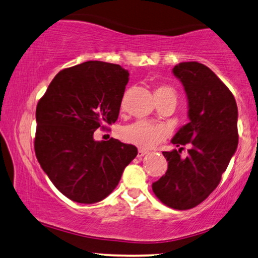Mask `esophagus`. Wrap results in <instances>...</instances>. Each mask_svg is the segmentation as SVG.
<instances>
[{
    "label": "esophagus",
    "mask_w": 258,
    "mask_h": 258,
    "mask_svg": "<svg viewBox=\"0 0 258 258\" xmlns=\"http://www.w3.org/2000/svg\"><path fill=\"white\" fill-rule=\"evenodd\" d=\"M146 154H147V152H146V151L139 150V152H138V155H137V157H138V158H143L144 155H146Z\"/></svg>",
    "instance_id": "obj_1"
}]
</instances>
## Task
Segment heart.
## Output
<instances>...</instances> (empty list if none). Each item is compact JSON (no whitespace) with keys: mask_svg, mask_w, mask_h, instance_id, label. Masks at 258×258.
Returning <instances> with one entry per match:
<instances>
[{"mask_svg":"<svg viewBox=\"0 0 258 258\" xmlns=\"http://www.w3.org/2000/svg\"><path fill=\"white\" fill-rule=\"evenodd\" d=\"M169 93H175L169 86H159L154 90V96L157 99ZM121 138L126 143L132 144L134 146L143 148V150H151L164 139V130L151 122L141 120L126 126L121 131Z\"/></svg>","mask_w":258,"mask_h":258,"instance_id":"obj_1","label":"heart"}]
</instances>
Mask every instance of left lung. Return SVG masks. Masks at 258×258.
<instances>
[{
    "mask_svg": "<svg viewBox=\"0 0 258 258\" xmlns=\"http://www.w3.org/2000/svg\"><path fill=\"white\" fill-rule=\"evenodd\" d=\"M173 74L186 91L189 122L172 139L179 150L162 152L168 169L152 189L164 205L186 210L200 205L219 186L237 148L238 112L233 93L206 65L183 61ZM187 143L191 150L181 158Z\"/></svg>",
    "mask_w": 258,
    "mask_h": 258,
    "instance_id": "1",
    "label": "left lung"
}]
</instances>
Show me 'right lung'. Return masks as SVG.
I'll list each match as a JSON object with an SVG mask.
<instances>
[{
    "mask_svg": "<svg viewBox=\"0 0 258 258\" xmlns=\"http://www.w3.org/2000/svg\"><path fill=\"white\" fill-rule=\"evenodd\" d=\"M128 76L118 64L89 60L58 72L38 101L36 158L72 201L104 200L137 157L133 145L93 138L94 131L117 121Z\"/></svg>",
    "mask_w": 258,
    "mask_h": 258,
    "instance_id": "1",
    "label": "right lung"
}]
</instances>
